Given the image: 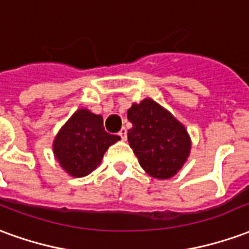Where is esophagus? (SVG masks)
I'll use <instances>...</instances> for the list:
<instances>
[{
    "instance_id": "34e87169",
    "label": "esophagus",
    "mask_w": 249,
    "mask_h": 249,
    "mask_svg": "<svg viewBox=\"0 0 249 249\" xmlns=\"http://www.w3.org/2000/svg\"><path fill=\"white\" fill-rule=\"evenodd\" d=\"M119 136L121 137V140H126V129H125V128H121L119 132Z\"/></svg>"
}]
</instances>
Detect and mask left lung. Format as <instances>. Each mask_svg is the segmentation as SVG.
<instances>
[{"instance_id": "left-lung-1", "label": "left lung", "mask_w": 249, "mask_h": 249, "mask_svg": "<svg viewBox=\"0 0 249 249\" xmlns=\"http://www.w3.org/2000/svg\"><path fill=\"white\" fill-rule=\"evenodd\" d=\"M128 120V141L142 169L156 178L175 176L191 151L185 128L151 98L133 104Z\"/></svg>"}]
</instances>
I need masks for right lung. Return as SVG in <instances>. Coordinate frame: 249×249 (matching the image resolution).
<instances>
[{
	"instance_id": "right-lung-1",
	"label": "right lung",
	"mask_w": 249,
	"mask_h": 249,
	"mask_svg": "<svg viewBox=\"0 0 249 249\" xmlns=\"http://www.w3.org/2000/svg\"><path fill=\"white\" fill-rule=\"evenodd\" d=\"M120 137L104 129L103 117L88 109L71 116L53 142L54 156L66 172L84 178L100 165L104 153Z\"/></svg>"
}]
</instances>
